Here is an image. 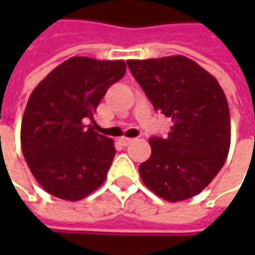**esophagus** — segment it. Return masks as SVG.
<instances>
[{
    "label": "esophagus",
    "instance_id": "esophagus-1",
    "mask_svg": "<svg viewBox=\"0 0 255 255\" xmlns=\"http://www.w3.org/2000/svg\"><path fill=\"white\" fill-rule=\"evenodd\" d=\"M121 142H122L125 146H128V144H130L132 142H134V139H130V137H122Z\"/></svg>",
    "mask_w": 255,
    "mask_h": 255
}]
</instances>
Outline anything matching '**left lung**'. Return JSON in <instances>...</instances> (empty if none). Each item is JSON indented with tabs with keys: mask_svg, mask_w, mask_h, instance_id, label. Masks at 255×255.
I'll list each match as a JSON object with an SVG mask.
<instances>
[{
	"mask_svg": "<svg viewBox=\"0 0 255 255\" xmlns=\"http://www.w3.org/2000/svg\"><path fill=\"white\" fill-rule=\"evenodd\" d=\"M153 108L170 118L166 139L152 137L139 166L143 183L164 200H187L217 176L230 150V111L217 79L183 55L129 59Z\"/></svg>",
	"mask_w": 255,
	"mask_h": 255,
	"instance_id": "8db88e82",
	"label": "left lung"
}]
</instances>
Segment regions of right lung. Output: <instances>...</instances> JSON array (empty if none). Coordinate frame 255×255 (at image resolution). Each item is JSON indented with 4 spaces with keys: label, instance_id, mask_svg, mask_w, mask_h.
Here are the masks:
<instances>
[{
    "label": "right lung",
    "instance_id": "obj_1",
    "mask_svg": "<svg viewBox=\"0 0 255 255\" xmlns=\"http://www.w3.org/2000/svg\"><path fill=\"white\" fill-rule=\"evenodd\" d=\"M125 72L122 59L72 56L32 91L21 123V149L31 173L49 194L82 200L105 181L115 144L85 122H95L101 99Z\"/></svg>",
    "mask_w": 255,
    "mask_h": 255
}]
</instances>
